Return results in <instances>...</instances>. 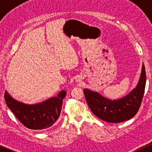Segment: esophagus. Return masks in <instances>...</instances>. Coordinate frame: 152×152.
<instances>
[{"instance_id":"1","label":"esophagus","mask_w":152,"mask_h":152,"mask_svg":"<svg viewBox=\"0 0 152 152\" xmlns=\"http://www.w3.org/2000/svg\"><path fill=\"white\" fill-rule=\"evenodd\" d=\"M81 81V80H80V79H77V81Z\"/></svg>"}]
</instances>
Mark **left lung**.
<instances>
[{
  "instance_id": "8db88e82",
  "label": "left lung",
  "mask_w": 152,
  "mask_h": 152,
  "mask_svg": "<svg viewBox=\"0 0 152 152\" xmlns=\"http://www.w3.org/2000/svg\"><path fill=\"white\" fill-rule=\"evenodd\" d=\"M146 86V71L143 64L137 86L125 96L116 100L105 98L98 92L83 89L85 98L94 115L110 123H119L132 118L141 106Z\"/></svg>"
}]
</instances>
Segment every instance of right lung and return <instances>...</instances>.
Listing matches in <instances>:
<instances>
[{"mask_svg": "<svg viewBox=\"0 0 152 152\" xmlns=\"http://www.w3.org/2000/svg\"><path fill=\"white\" fill-rule=\"evenodd\" d=\"M66 91H61L57 96L34 104H26L13 99L6 91L4 98L10 111L23 124L30 129L41 130L51 126L61 114L63 99Z\"/></svg>", "mask_w": 152, "mask_h": 152, "instance_id": "1", "label": "right lung"}]
</instances>
